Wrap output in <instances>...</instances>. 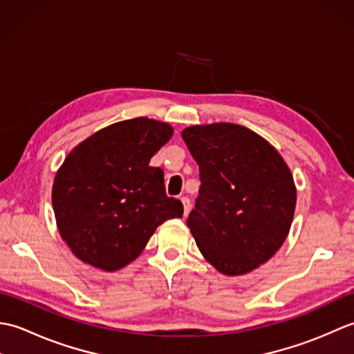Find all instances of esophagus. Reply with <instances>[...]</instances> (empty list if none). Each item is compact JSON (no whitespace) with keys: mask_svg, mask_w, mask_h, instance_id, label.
Segmentation results:
<instances>
[{"mask_svg":"<svg viewBox=\"0 0 354 354\" xmlns=\"http://www.w3.org/2000/svg\"><path fill=\"white\" fill-rule=\"evenodd\" d=\"M181 202H183V205H184V216H189V213H190V208H192L190 199L184 196V198H181Z\"/></svg>","mask_w":354,"mask_h":354,"instance_id":"1","label":"esophagus"}]
</instances>
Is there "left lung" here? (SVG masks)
Wrapping results in <instances>:
<instances>
[{
  "label": "left lung",
  "mask_w": 354,
  "mask_h": 354,
  "mask_svg": "<svg viewBox=\"0 0 354 354\" xmlns=\"http://www.w3.org/2000/svg\"><path fill=\"white\" fill-rule=\"evenodd\" d=\"M181 135L201 179L187 227L219 272H251L289 234L297 204L290 169L272 145L245 126L196 124Z\"/></svg>",
  "instance_id": "8db88e82"
}]
</instances>
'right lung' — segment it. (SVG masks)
Listing matches in <instances>:
<instances>
[{"mask_svg":"<svg viewBox=\"0 0 354 354\" xmlns=\"http://www.w3.org/2000/svg\"><path fill=\"white\" fill-rule=\"evenodd\" d=\"M171 135L169 123L138 117L103 127L66 155L51 202L59 234L79 260L114 272L161 223L183 217L181 201L165 194L164 171L149 165Z\"/></svg>","mask_w":354,"mask_h":354,"instance_id":"add662e5","label":"right lung"}]
</instances>
